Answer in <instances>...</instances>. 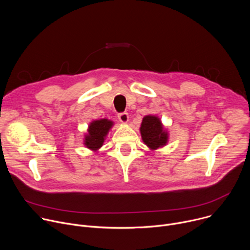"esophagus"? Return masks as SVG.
<instances>
[{
    "label": "esophagus",
    "mask_w": 250,
    "mask_h": 250,
    "mask_svg": "<svg viewBox=\"0 0 250 250\" xmlns=\"http://www.w3.org/2000/svg\"><path fill=\"white\" fill-rule=\"evenodd\" d=\"M119 120L123 124H126L128 122V114L127 113H121L119 115Z\"/></svg>",
    "instance_id": "obj_1"
}]
</instances>
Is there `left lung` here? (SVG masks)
<instances>
[{
    "label": "left lung",
    "mask_w": 250,
    "mask_h": 250,
    "mask_svg": "<svg viewBox=\"0 0 250 250\" xmlns=\"http://www.w3.org/2000/svg\"><path fill=\"white\" fill-rule=\"evenodd\" d=\"M139 130L142 141L149 149L156 150L167 145L169 133L158 117L153 115L146 116L142 119Z\"/></svg>",
    "instance_id": "1"
}]
</instances>
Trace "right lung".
<instances>
[{
  "mask_svg": "<svg viewBox=\"0 0 250 250\" xmlns=\"http://www.w3.org/2000/svg\"><path fill=\"white\" fill-rule=\"evenodd\" d=\"M113 125L114 122L108 119L91 122L88 126V132L84 136V146L92 151H98L103 146L104 138Z\"/></svg>",
  "mask_w": 250,
  "mask_h": 250,
  "instance_id": "add662e5",
  "label": "right lung"
}]
</instances>
